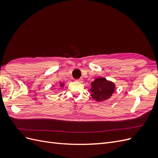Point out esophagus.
I'll use <instances>...</instances> for the list:
<instances>
[{
    "mask_svg": "<svg viewBox=\"0 0 158 158\" xmlns=\"http://www.w3.org/2000/svg\"><path fill=\"white\" fill-rule=\"evenodd\" d=\"M76 82H82V79H81V78L77 79V80H76Z\"/></svg>",
    "mask_w": 158,
    "mask_h": 158,
    "instance_id": "1",
    "label": "esophagus"
}]
</instances>
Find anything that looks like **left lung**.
<instances>
[{"instance_id":"obj_1","label":"left lung","mask_w":158,"mask_h":158,"mask_svg":"<svg viewBox=\"0 0 158 158\" xmlns=\"http://www.w3.org/2000/svg\"><path fill=\"white\" fill-rule=\"evenodd\" d=\"M115 85L111 81L99 77L91 83V96L97 102H103L111 98L113 94Z\"/></svg>"}]
</instances>
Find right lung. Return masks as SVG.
I'll return each mask as SVG.
<instances>
[{"mask_svg":"<svg viewBox=\"0 0 158 158\" xmlns=\"http://www.w3.org/2000/svg\"><path fill=\"white\" fill-rule=\"evenodd\" d=\"M59 85H60V87H63L64 85V83H62V82H60Z\"/></svg>","mask_w":158,"mask_h":158,"instance_id":"add662e5","label":"right lung"}]
</instances>
